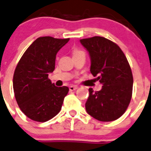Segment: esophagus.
<instances>
[{"mask_svg": "<svg viewBox=\"0 0 151 151\" xmlns=\"http://www.w3.org/2000/svg\"><path fill=\"white\" fill-rule=\"evenodd\" d=\"M69 88H70V90H71V91H73V90H76L77 88H78V87H77V86H70V87H69Z\"/></svg>", "mask_w": 151, "mask_h": 151, "instance_id": "34e87169", "label": "esophagus"}]
</instances>
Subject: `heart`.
I'll use <instances>...</instances> for the list:
<instances>
[{"mask_svg": "<svg viewBox=\"0 0 151 151\" xmlns=\"http://www.w3.org/2000/svg\"><path fill=\"white\" fill-rule=\"evenodd\" d=\"M79 52H81V51H80V50H75V51H74V52H73V53H74V54H75V53Z\"/></svg>", "mask_w": 151, "mask_h": 151, "instance_id": "1", "label": "heart"}]
</instances>
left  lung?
<instances>
[{"label": "left lung", "instance_id": "1", "mask_svg": "<svg viewBox=\"0 0 151 151\" xmlns=\"http://www.w3.org/2000/svg\"><path fill=\"white\" fill-rule=\"evenodd\" d=\"M80 42L90 54L92 75L103 85L99 91L89 89L86 110L99 121L118 119L132 98L133 78L128 61L116 43L104 37L84 38Z\"/></svg>", "mask_w": 151, "mask_h": 151}]
</instances>
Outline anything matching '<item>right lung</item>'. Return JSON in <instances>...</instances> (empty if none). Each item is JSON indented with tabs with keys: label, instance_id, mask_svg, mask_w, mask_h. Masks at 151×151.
Segmentation results:
<instances>
[{
	"label": "right lung",
	"instance_id": "1",
	"mask_svg": "<svg viewBox=\"0 0 151 151\" xmlns=\"http://www.w3.org/2000/svg\"><path fill=\"white\" fill-rule=\"evenodd\" d=\"M69 40L40 37L17 64L13 76L15 97L21 111L30 119L45 122L61 110L69 88L52 84L48 75L55 70L57 52Z\"/></svg>",
	"mask_w": 151,
	"mask_h": 151
}]
</instances>
